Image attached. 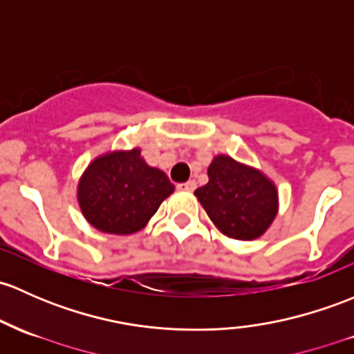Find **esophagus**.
Listing matches in <instances>:
<instances>
[{
	"label": "esophagus",
	"instance_id": "1",
	"mask_svg": "<svg viewBox=\"0 0 354 354\" xmlns=\"http://www.w3.org/2000/svg\"><path fill=\"white\" fill-rule=\"evenodd\" d=\"M178 188L185 189V192H193V189L196 188V183H195V181H193V180H189V181H187V183L178 185Z\"/></svg>",
	"mask_w": 354,
	"mask_h": 354
}]
</instances>
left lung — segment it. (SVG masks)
<instances>
[{"label":"left lung","instance_id":"8db88e82","mask_svg":"<svg viewBox=\"0 0 354 354\" xmlns=\"http://www.w3.org/2000/svg\"><path fill=\"white\" fill-rule=\"evenodd\" d=\"M195 196L225 236L252 241L263 236L278 212V192L261 171L217 156L208 166V183Z\"/></svg>","mask_w":354,"mask_h":354}]
</instances>
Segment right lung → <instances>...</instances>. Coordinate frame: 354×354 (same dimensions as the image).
Wrapping results in <instances>:
<instances>
[{"instance_id":"add662e5","label":"right lung","mask_w":354,"mask_h":354,"mask_svg":"<svg viewBox=\"0 0 354 354\" xmlns=\"http://www.w3.org/2000/svg\"><path fill=\"white\" fill-rule=\"evenodd\" d=\"M173 192L166 174L149 166L136 147L96 158L81 176L77 202L95 229L127 236L142 229Z\"/></svg>"}]
</instances>
